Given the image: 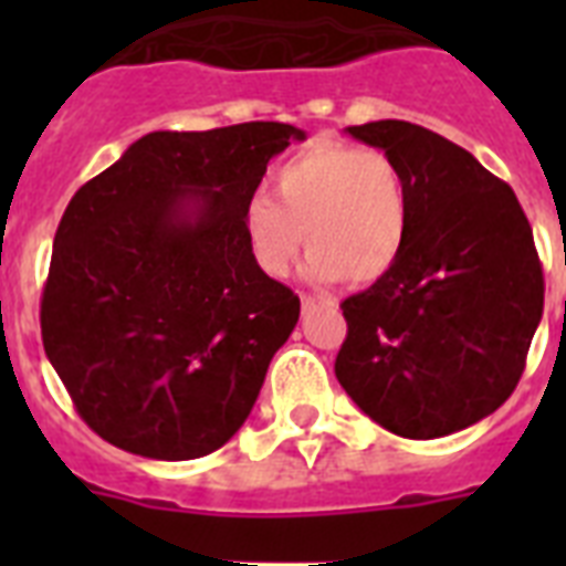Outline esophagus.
<instances>
[{
	"mask_svg": "<svg viewBox=\"0 0 566 566\" xmlns=\"http://www.w3.org/2000/svg\"><path fill=\"white\" fill-rule=\"evenodd\" d=\"M319 305H332V308H335V302L326 300V296H311V293H302V314H311V311L319 308Z\"/></svg>",
	"mask_w": 566,
	"mask_h": 566,
	"instance_id": "1",
	"label": "esophagus"
}]
</instances>
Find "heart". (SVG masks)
I'll use <instances>...</instances> for the list:
<instances>
[{
  "label": "heart",
  "mask_w": 566,
  "mask_h": 566,
  "mask_svg": "<svg viewBox=\"0 0 566 566\" xmlns=\"http://www.w3.org/2000/svg\"><path fill=\"white\" fill-rule=\"evenodd\" d=\"M270 196L243 205V234L261 273L282 279L305 249L317 282L370 284L396 264L408 234L402 172L385 153L317 140L275 170Z\"/></svg>",
  "instance_id": "b5f03b06"
}]
</instances>
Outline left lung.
Wrapping results in <instances>:
<instances>
[{
	"instance_id": "left-lung-1",
	"label": "left lung",
	"mask_w": 566,
	"mask_h": 566,
	"mask_svg": "<svg viewBox=\"0 0 566 566\" xmlns=\"http://www.w3.org/2000/svg\"><path fill=\"white\" fill-rule=\"evenodd\" d=\"M399 167L408 234L396 264L344 300L335 376L399 438L431 440L484 420L517 387L544 314V270L514 190L429 128H346Z\"/></svg>"
}]
</instances>
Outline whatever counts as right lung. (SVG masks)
Wrapping results in <instances>:
<instances>
[{
    "mask_svg": "<svg viewBox=\"0 0 566 566\" xmlns=\"http://www.w3.org/2000/svg\"><path fill=\"white\" fill-rule=\"evenodd\" d=\"M305 132H153L75 190L40 300L75 411L132 455L188 461L247 422L300 296L261 273L243 205Z\"/></svg>",
    "mask_w": 566,
    "mask_h": 566,
    "instance_id": "right-lung-1",
    "label": "right lung"
}]
</instances>
